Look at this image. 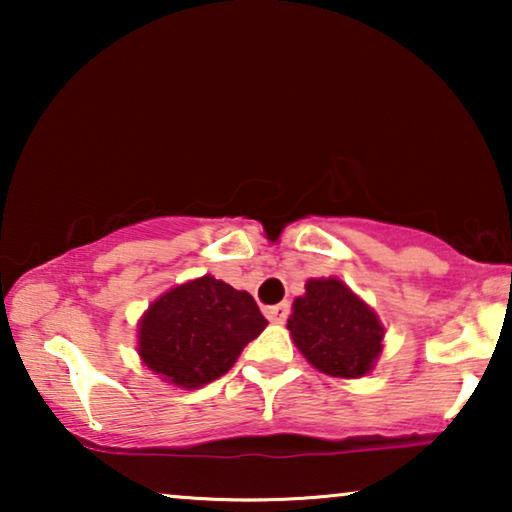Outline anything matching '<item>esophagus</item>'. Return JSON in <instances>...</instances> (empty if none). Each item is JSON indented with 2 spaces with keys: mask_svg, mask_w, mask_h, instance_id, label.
<instances>
[{
  "mask_svg": "<svg viewBox=\"0 0 512 512\" xmlns=\"http://www.w3.org/2000/svg\"><path fill=\"white\" fill-rule=\"evenodd\" d=\"M263 314L272 321V324H284L286 317H289V303H279V305L263 307Z\"/></svg>",
  "mask_w": 512,
  "mask_h": 512,
  "instance_id": "34e87169",
  "label": "esophagus"
}]
</instances>
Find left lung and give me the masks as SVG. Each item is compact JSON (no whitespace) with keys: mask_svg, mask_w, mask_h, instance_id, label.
<instances>
[{"mask_svg":"<svg viewBox=\"0 0 512 512\" xmlns=\"http://www.w3.org/2000/svg\"><path fill=\"white\" fill-rule=\"evenodd\" d=\"M291 310L286 328L300 354L321 373L356 380L375 368L384 326L373 307L338 277L310 279Z\"/></svg>","mask_w":512,"mask_h":512,"instance_id":"obj_1","label":"left lung"}]
</instances>
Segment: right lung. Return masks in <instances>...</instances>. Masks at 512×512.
Listing matches in <instances>:
<instances>
[{
    "label": "right lung",
    "instance_id": "obj_1",
    "mask_svg": "<svg viewBox=\"0 0 512 512\" xmlns=\"http://www.w3.org/2000/svg\"><path fill=\"white\" fill-rule=\"evenodd\" d=\"M268 321L247 291L205 275L153 300L139 319L144 366L181 389H200L235 366Z\"/></svg>",
    "mask_w": 512,
    "mask_h": 512
}]
</instances>
